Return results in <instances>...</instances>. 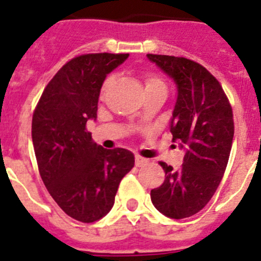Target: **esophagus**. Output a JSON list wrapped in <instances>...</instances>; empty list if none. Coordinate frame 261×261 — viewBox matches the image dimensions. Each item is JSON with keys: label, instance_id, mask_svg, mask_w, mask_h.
I'll return each mask as SVG.
<instances>
[{"label": "esophagus", "instance_id": "34e87169", "mask_svg": "<svg viewBox=\"0 0 261 261\" xmlns=\"http://www.w3.org/2000/svg\"><path fill=\"white\" fill-rule=\"evenodd\" d=\"M135 162H136V166H137V167H140V166L145 165V163L147 162V159L146 158H142V156H140V155H136Z\"/></svg>", "mask_w": 261, "mask_h": 261}]
</instances>
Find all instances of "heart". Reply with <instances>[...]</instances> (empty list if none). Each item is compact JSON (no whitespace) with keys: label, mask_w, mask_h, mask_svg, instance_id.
Segmentation results:
<instances>
[{"label":"heart","mask_w":261,"mask_h":261,"mask_svg":"<svg viewBox=\"0 0 261 261\" xmlns=\"http://www.w3.org/2000/svg\"><path fill=\"white\" fill-rule=\"evenodd\" d=\"M111 81H112L111 77H108L107 80L105 81V84H103V91L107 89L108 85L111 84ZM153 87H163V89H166L165 82H163L161 78L156 77V75L154 74H146L145 75V89H153Z\"/></svg>","instance_id":"1"}]
</instances>
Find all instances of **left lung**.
I'll return each mask as SVG.
<instances>
[{"mask_svg": "<svg viewBox=\"0 0 261 261\" xmlns=\"http://www.w3.org/2000/svg\"><path fill=\"white\" fill-rule=\"evenodd\" d=\"M176 85L170 132L186 150L179 170L161 162L165 181L150 192L166 217L181 220L201 211L223 176L234 137L232 110L220 82L202 65L184 57L147 55Z\"/></svg>", "mask_w": 261, "mask_h": 261, "instance_id": "left-lung-1", "label": "left lung"}]
</instances>
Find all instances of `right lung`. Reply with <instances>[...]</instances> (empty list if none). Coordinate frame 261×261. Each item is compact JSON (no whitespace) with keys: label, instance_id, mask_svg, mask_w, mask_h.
I'll return each mask as SVG.
<instances>
[{"label":"right lung","instance_id":"1","mask_svg":"<svg viewBox=\"0 0 261 261\" xmlns=\"http://www.w3.org/2000/svg\"><path fill=\"white\" fill-rule=\"evenodd\" d=\"M128 53H91L70 60L44 89L32 116V144L40 176L60 208L90 223L112 209L117 188L135 166L126 149L108 150L86 130L96 120L107 74Z\"/></svg>","mask_w":261,"mask_h":261}]
</instances>
